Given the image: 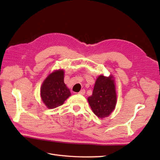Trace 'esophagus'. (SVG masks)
<instances>
[{"instance_id":"esophagus-1","label":"esophagus","mask_w":160,"mask_h":160,"mask_svg":"<svg viewBox=\"0 0 160 160\" xmlns=\"http://www.w3.org/2000/svg\"><path fill=\"white\" fill-rule=\"evenodd\" d=\"M78 94L82 95V96H83V95L85 94V90H84V89H82V90H81V91H80L79 93H78Z\"/></svg>"}]
</instances>
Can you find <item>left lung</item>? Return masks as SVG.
I'll use <instances>...</instances> for the list:
<instances>
[{
    "instance_id": "left-lung-1",
    "label": "left lung",
    "mask_w": 160,
    "mask_h": 160,
    "mask_svg": "<svg viewBox=\"0 0 160 160\" xmlns=\"http://www.w3.org/2000/svg\"><path fill=\"white\" fill-rule=\"evenodd\" d=\"M90 107L98 118L108 117L115 108L117 96L113 77L101 75L95 83L92 96L88 98Z\"/></svg>"
}]
</instances>
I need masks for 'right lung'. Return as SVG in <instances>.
I'll return each instance as SVG.
<instances>
[{
	"label": "right lung",
	"instance_id": "1",
	"mask_svg": "<svg viewBox=\"0 0 160 160\" xmlns=\"http://www.w3.org/2000/svg\"><path fill=\"white\" fill-rule=\"evenodd\" d=\"M42 100L48 108L62 105L71 96L70 90L64 82V71H53L44 80L40 88Z\"/></svg>",
	"mask_w": 160,
	"mask_h": 160
}]
</instances>
